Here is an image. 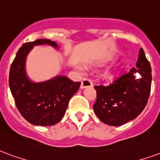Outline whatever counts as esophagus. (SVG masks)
I'll return each instance as SVG.
<instances>
[{
    "instance_id": "esophagus-1",
    "label": "esophagus",
    "mask_w": 160,
    "mask_h": 160,
    "mask_svg": "<svg viewBox=\"0 0 160 160\" xmlns=\"http://www.w3.org/2000/svg\"><path fill=\"white\" fill-rule=\"evenodd\" d=\"M92 80H89V79H83V80L81 81V85H80V88L83 89V88H86V87H88V86H92Z\"/></svg>"
}]
</instances>
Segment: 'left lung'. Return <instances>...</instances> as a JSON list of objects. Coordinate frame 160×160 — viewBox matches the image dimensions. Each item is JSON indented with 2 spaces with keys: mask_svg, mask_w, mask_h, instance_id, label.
Returning a JSON list of instances; mask_svg holds the SVG:
<instances>
[{
  "mask_svg": "<svg viewBox=\"0 0 160 160\" xmlns=\"http://www.w3.org/2000/svg\"><path fill=\"white\" fill-rule=\"evenodd\" d=\"M151 72V65L141 48L136 68L109 86H94L97 100L93 109L102 122L119 126L134 119L142 112L149 98ZM137 72L140 74L138 77Z\"/></svg>",
  "mask_w": 160,
  "mask_h": 160,
  "instance_id": "obj_1",
  "label": "left lung"
}]
</instances>
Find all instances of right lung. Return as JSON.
Segmentation results:
<instances>
[{"mask_svg": "<svg viewBox=\"0 0 160 160\" xmlns=\"http://www.w3.org/2000/svg\"><path fill=\"white\" fill-rule=\"evenodd\" d=\"M49 45L58 48L55 41L39 39L24 43L18 51L9 72V86L21 115L32 125L48 126L64 116L68 102L77 92L80 82L58 75L44 82H33L27 76L25 61L35 46Z\"/></svg>", "mask_w": 160, "mask_h": 160, "instance_id": "1", "label": "right lung"}]
</instances>
